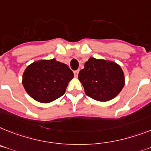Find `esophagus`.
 Segmentation results:
<instances>
[{
    "mask_svg": "<svg viewBox=\"0 0 151 151\" xmlns=\"http://www.w3.org/2000/svg\"><path fill=\"white\" fill-rule=\"evenodd\" d=\"M78 73H79V70H76L74 71V76L75 77H78Z\"/></svg>",
    "mask_w": 151,
    "mask_h": 151,
    "instance_id": "34e87169",
    "label": "esophagus"
}]
</instances>
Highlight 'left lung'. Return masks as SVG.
Returning <instances> with one entry per match:
<instances>
[{
  "label": "left lung",
  "instance_id": "8db88e82",
  "mask_svg": "<svg viewBox=\"0 0 151 151\" xmlns=\"http://www.w3.org/2000/svg\"><path fill=\"white\" fill-rule=\"evenodd\" d=\"M78 73L88 96L97 101L110 100L120 93L124 86V74L115 62L90 58Z\"/></svg>",
  "mask_w": 151,
  "mask_h": 151
}]
</instances>
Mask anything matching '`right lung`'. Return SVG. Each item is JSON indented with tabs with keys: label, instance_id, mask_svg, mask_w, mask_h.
Segmentation results:
<instances>
[{
	"label": "right lung",
	"instance_id": "1",
	"mask_svg": "<svg viewBox=\"0 0 151 151\" xmlns=\"http://www.w3.org/2000/svg\"><path fill=\"white\" fill-rule=\"evenodd\" d=\"M74 77L67 65L53 58L41 60L28 65L23 74L24 88L30 96L40 103H50L65 93Z\"/></svg>",
	"mask_w": 151,
	"mask_h": 151
}]
</instances>
